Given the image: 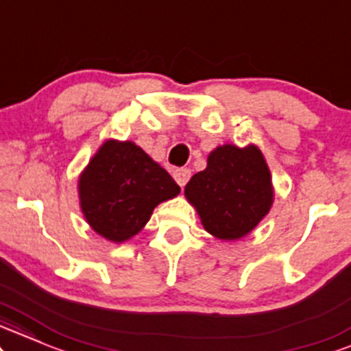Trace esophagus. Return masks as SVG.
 <instances>
[{
	"instance_id": "34e87169",
	"label": "esophagus",
	"mask_w": 351,
	"mask_h": 351,
	"mask_svg": "<svg viewBox=\"0 0 351 351\" xmlns=\"http://www.w3.org/2000/svg\"><path fill=\"white\" fill-rule=\"evenodd\" d=\"M174 179L180 187H184V185L189 182V179H191V171H189V169H177L174 172Z\"/></svg>"
}]
</instances>
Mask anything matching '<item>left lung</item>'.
<instances>
[{
  "instance_id": "obj_1",
  "label": "left lung",
  "mask_w": 351,
  "mask_h": 351,
  "mask_svg": "<svg viewBox=\"0 0 351 351\" xmlns=\"http://www.w3.org/2000/svg\"><path fill=\"white\" fill-rule=\"evenodd\" d=\"M202 225L220 240H240L267 215L274 199L271 172L254 144H223L210 152L207 169L185 185Z\"/></svg>"
}]
</instances>
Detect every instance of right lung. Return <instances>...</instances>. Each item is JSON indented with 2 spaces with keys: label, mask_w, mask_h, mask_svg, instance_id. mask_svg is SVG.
<instances>
[{
  "label": "right lung",
  "mask_w": 351,
  "mask_h": 351,
  "mask_svg": "<svg viewBox=\"0 0 351 351\" xmlns=\"http://www.w3.org/2000/svg\"><path fill=\"white\" fill-rule=\"evenodd\" d=\"M166 169L131 141L108 139L78 179L85 220L100 237L123 243L138 234L160 202L179 195Z\"/></svg>",
  "instance_id": "add662e5"
}]
</instances>
